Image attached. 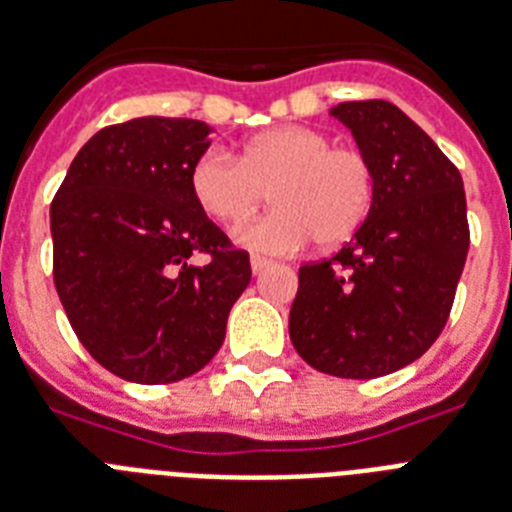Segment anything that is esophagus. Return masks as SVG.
Wrapping results in <instances>:
<instances>
[{
	"mask_svg": "<svg viewBox=\"0 0 512 512\" xmlns=\"http://www.w3.org/2000/svg\"><path fill=\"white\" fill-rule=\"evenodd\" d=\"M272 266H274V261L264 259V256H251V269H253V274H264L266 269H272Z\"/></svg>",
	"mask_w": 512,
	"mask_h": 512,
	"instance_id": "34e87169",
	"label": "esophagus"
}]
</instances>
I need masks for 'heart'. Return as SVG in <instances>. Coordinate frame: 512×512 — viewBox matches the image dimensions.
Instances as JSON below:
<instances>
[{
	"instance_id": "b5f03b06",
	"label": "heart",
	"mask_w": 512,
	"mask_h": 512,
	"mask_svg": "<svg viewBox=\"0 0 512 512\" xmlns=\"http://www.w3.org/2000/svg\"><path fill=\"white\" fill-rule=\"evenodd\" d=\"M190 196L206 217L238 225L269 190L274 209L232 232L256 253H293L314 238L322 248L358 232L374 204V170L358 149H332V138L306 125L264 130L238 159L209 149L188 172Z\"/></svg>"
}]
</instances>
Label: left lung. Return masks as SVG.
Instances as JSON below:
<instances>
[{
  "label": "left lung",
  "mask_w": 512,
  "mask_h": 512,
  "mask_svg": "<svg viewBox=\"0 0 512 512\" xmlns=\"http://www.w3.org/2000/svg\"><path fill=\"white\" fill-rule=\"evenodd\" d=\"M374 170V204L350 243L298 269L290 340L316 371L374 379L432 348L468 256L463 177L390 101L329 109Z\"/></svg>",
  "instance_id": "left-lung-1"
}]
</instances>
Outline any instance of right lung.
Here are the masks:
<instances>
[{
    "label": "right lung",
    "instance_id": "add662e5",
    "mask_svg": "<svg viewBox=\"0 0 512 512\" xmlns=\"http://www.w3.org/2000/svg\"><path fill=\"white\" fill-rule=\"evenodd\" d=\"M214 130L135 117L88 138L52 201L54 287L83 348L125 382L196 374L225 342L251 282L246 251L190 196L188 172ZM210 253L204 267L189 261Z\"/></svg>",
    "mask_w": 512,
    "mask_h": 512
}]
</instances>
